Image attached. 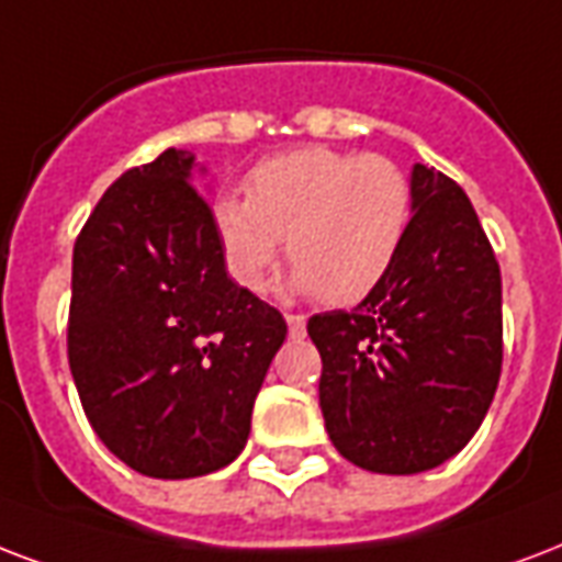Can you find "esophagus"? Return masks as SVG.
<instances>
[{
  "label": "esophagus",
  "instance_id": "34e87169",
  "mask_svg": "<svg viewBox=\"0 0 562 562\" xmlns=\"http://www.w3.org/2000/svg\"><path fill=\"white\" fill-rule=\"evenodd\" d=\"M285 324H289L291 338H303V333H306V318L303 315H285Z\"/></svg>",
  "mask_w": 562,
  "mask_h": 562
}]
</instances>
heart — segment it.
I'll list each match as a JSON object with an SVG mask.
<instances>
[{"mask_svg": "<svg viewBox=\"0 0 562 562\" xmlns=\"http://www.w3.org/2000/svg\"><path fill=\"white\" fill-rule=\"evenodd\" d=\"M247 196L221 194L212 205L229 277L262 291L285 238L297 265L291 289L329 303H357L392 273L415 205L409 177L392 158L329 147L265 158L247 177Z\"/></svg>", "mask_w": 562, "mask_h": 562, "instance_id": "heart-1", "label": "heart"}]
</instances>
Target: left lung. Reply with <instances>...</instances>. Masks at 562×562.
Wrapping results in <instances>:
<instances>
[{
  "instance_id": "1",
  "label": "left lung",
  "mask_w": 562,
  "mask_h": 562,
  "mask_svg": "<svg viewBox=\"0 0 562 562\" xmlns=\"http://www.w3.org/2000/svg\"><path fill=\"white\" fill-rule=\"evenodd\" d=\"M413 224L395 268L357 310L312 315L321 413L336 451L376 474L460 453L501 376V268L453 179L413 167Z\"/></svg>"
}]
</instances>
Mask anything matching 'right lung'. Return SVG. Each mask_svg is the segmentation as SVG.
Returning <instances> with one entry per match:
<instances>
[{
  "mask_svg": "<svg viewBox=\"0 0 562 562\" xmlns=\"http://www.w3.org/2000/svg\"><path fill=\"white\" fill-rule=\"evenodd\" d=\"M194 156L165 149L102 194L72 247L67 353L81 406L128 469L186 481L244 451L285 341L273 306L226 277Z\"/></svg>",
  "mask_w": 562,
  "mask_h": 562,
  "instance_id": "add662e5",
  "label": "right lung"
}]
</instances>
